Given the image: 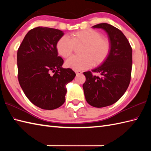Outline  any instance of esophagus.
<instances>
[{
  "label": "esophagus",
  "instance_id": "34e87169",
  "mask_svg": "<svg viewBox=\"0 0 151 151\" xmlns=\"http://www.w3.org/2000/svg\"><path fill=\"white\" fill-rule=\"evenodd\" d=\"M75 73L76 75H81L82 73V71H81V70H75Z\"/></svg>",
  "mask_w": 151,
  "mask_h": 151
}]
</instances>
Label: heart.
<instances>
[{"instance_id": "obj_1", "label": "heart", "mask_w": 151, "mask_h": 151, "mask_svg": "<svg viewBox=\"0 0 151 151\" xmlns=\"http://www.w3.org/2000/svg\"><path fill=\"white\" fill-rule=\"evenodd\" d=\"M71 38L63 36L56 45L59 54L64 58L73 52L75 45H84L80 56H73L66 61V66L75 70L86 69L92 65L98 66L107 59L111 50V43L108 38L93 29L75 32L70 34Z\"/></svg>"}]
</instances>
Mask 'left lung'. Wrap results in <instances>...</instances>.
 <instances>
[{
  "label": "left lung",
  "mask_w": 151,
  "mask_h": 151,
  "mask_svg": "<svg viewBox=\"0 0 151 151\" xmlns=\"http://www.w3.org/2000/svg\"><path fill=\"white\" fill-rule=\"evenodd\" d=\"M106 32L111 43L107 59L91 71L84 72L83 89L86 100L96 108L110 106L116 102L129 87L132 65V50L127 38L118 28L107 23L93 27ZM93 72L101 74L100 77Z\"/></svg>",
  "instance_id": "obj_1"
}]
</instances>
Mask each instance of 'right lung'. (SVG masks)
Returning a JSON list of instances; mask_svg holds the SVG:
<instances>
[{"label":"right lung","instance_id":"add662e5","mask_svg":"<svg viewBox=\"0 0 151 151\" xmlns=\"http://www.w3.org/2000/svg\"><path fill=\"white\" fill-rule=\"evenodd\" d=\"M63 34L55 28H34L17 50L19 84L32 103L43 110H54L65 102L66 85L76 76L71 69L62 68L63 60L58 56L56 45Z\"/></svg>","mask_w":151,"mask_h":151}]
</instances>
